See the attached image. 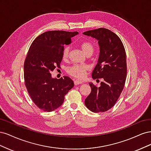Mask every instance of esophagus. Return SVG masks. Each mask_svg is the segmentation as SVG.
Here are the masks:
<instances>
[{"mask_svg":"<svg viewBox=\"0 0 151 151\" xmlns=\"http://www.w3.org/2000/svg\"><path fill=\"white\" fill-rule=\"evenodd\" d=\"M83 81H81L79 80H75L74 81V84L75 85H79V84H83Z\"/></svg>","mask_w":151,"mask_h":151,"instance_id":"34e87169","label":"esophagus"}]
</instances>
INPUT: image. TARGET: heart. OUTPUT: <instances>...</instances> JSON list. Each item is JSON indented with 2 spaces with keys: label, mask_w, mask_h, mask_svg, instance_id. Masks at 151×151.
I'll return each instance as SVG.
<instances>
[{
  "label": "heart",
  "mask_w": 151,
  "mask_h": 151,
  "mask_svg": "<svg viewBox=\"0 0 151 151\" xmlns=\"http://www.w3.org/2000/svg\"><path fill=\"white\" fill-rule=\"evenodd\" d=\"M80 47L84 53L88 56H91L93 54L95 47L94 44L89 42V41H85L82 42L80 45ZM70 48L69 47H65L63 50V58L64 60L68 59L69 57ZM89 70V67L86 65H74L70 66L67 68V72L70 74L77 78H83L86 75V72Z\"/></svg>",
  "instance_id": "b5f03b06"
}]
</instances>
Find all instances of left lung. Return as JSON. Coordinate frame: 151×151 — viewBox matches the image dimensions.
<instances>
[{
	"label": "left lung",
	"mask_w": 151,
	"mask_h": 151,
	"mask_svg": "<svg viewBox=\"0 0 151 151\" xmlns=\"http://www.w3.org/2000/svg\"><path fill=\"white\" fill-rule=\"evenodd\" d=\"M83 35L98 41L99 56L92 77L104 80L99 87L89 83L91 92L85 105L94 113L106 111L115 104L124 88L127 72L125 50L120 38L108 29L87 31Z\"/></svg>",
	"instance_id": "obj_1"
}]
</instances>
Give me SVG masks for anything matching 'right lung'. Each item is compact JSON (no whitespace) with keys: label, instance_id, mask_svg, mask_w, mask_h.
Here are the masks:
<instances>
[{"label":"right lung","instance_id":"1","mask_svg":"<svg viewBox=\"0 0 151 151\" xmlns=\"http://www.w3.org/2000/svg\"><path fill=\"white\" fill-rule=\"evenodd\" d=\"M78 32L49 31L39 35L31 43L24 63L26 89L40 109L50 112L60 107L65 96L74 87L67 76L52 78L51 72L60 67L65 45Z\"/></svg>","mask_w":151,"mask_h":151}]
</instances>
